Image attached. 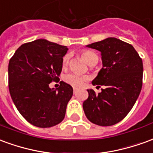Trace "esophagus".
<instances>
[{
  "instance_id": "obj_1",
  "label": "esophagus",
  "mask_w": 153,
  "mask_h": 153,
  "mask_svg": "<svg viewBox=\"0 0 153 153\" xmlns=\"http://www.w3.org/2000/svg\"><path fill=\"white\" fill-rule=\"evenodd\" d=\"M73 91H74V93H76V92L78 91V88H74Z\"/></svg>"
}]
</instances>
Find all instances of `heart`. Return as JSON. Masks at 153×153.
Instances as JSON below:
<instances>
[{
	"instance_id": "b5f03b06",
	"label": "heart",
	"mask_w": 153,
	"mask_h": 153,
	"mask_svg": "<svg viewBox=\"0 0 153 153\" xmlns=\"http://www.w3.org/2000/svg\"><path fill=\"white\" fill-rule=\"evenodd\" d=\"M82 56L89 65H95L98 62L97 55L95 52L92 51H82ZM69 61H70V55L66 54L62 58V66L66 67L69 65ZM87 79L88 78L86 76H82V75H79V74L75 73L67 74L64 76V80L67 83H69L70 85L74 87L81 86L83 83V82L86 81Z\"/></svg>"
}]
</instances>
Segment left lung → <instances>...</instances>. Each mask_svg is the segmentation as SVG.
<instances>
[{"label":"left lung","mask_w":153,"mask_h":153,"mask_svg":"<svg viewBox=\"0 0 153 153\" xmlns=\"http://www.w3.org/2000/svg\"><path fill=\"white\" fill-rule=\"evenodd\" d=\"M87 47L101 51L102 68L92 83L104 88L98 93L88 89L83 111L88 120L95 125H115L128 115L141 92L143 60L132 45L115 38Z\"/></svg>","instance_id":"8db88e82"}]
</instances>
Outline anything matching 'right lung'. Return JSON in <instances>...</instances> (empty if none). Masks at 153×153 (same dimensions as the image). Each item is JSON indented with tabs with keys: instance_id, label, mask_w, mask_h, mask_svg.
<instances>
[{
	"instance_id": "1",
	"label": "right lung",
	"mask_w": 153,
	"mask_h": 153,
	"mask_svg": "<svg viewBox=\"0 0 153 153\" xmlns=\"http://www.w3.org/2000/svg\"><path fill=\"white\" fill-rule=\"evenodd\" d=\"M67 51L65 46L38 39L21 45L10 60V96L22 116L34 126L49 128L65 118L73 88L63 81L56 89L49 84L59 79Z\"/></svg>"
}]
</instances>
